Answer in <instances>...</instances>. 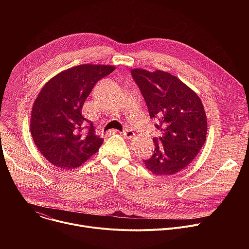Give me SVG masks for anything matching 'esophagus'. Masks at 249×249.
<instances>
[{"label": "esophagus", "instance_id": "obj_1", "mask_svg": "<svg viewBox=\"0 0 249 249\" xmlns=\"http://www.w3.org/2000/svg\"><path fill=\"white\" fill-rule=\"evenodd\" d=\"M121 134H122L125 138H127V139H132L133 137H135V133H134L132 130H126V131L122 132Z\"/></svg>", "mask_w": 249, "mask_h": 249}]
</instances>
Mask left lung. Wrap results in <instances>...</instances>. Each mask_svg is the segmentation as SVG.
<instances>
[{"label": "left lung", "instance_id": "1", "mask_svg": "<svg viewBox=\"0 0 249 249\" xmlns=\"http://www.w3.org/2000/svg\"><path fill=\"white\" fill-rule=\"evenodd\" d=\"M131 75L157 120L161 136L144 163L157 175H173L186 167L204 146L207 117L199 96L178 78L163 71L134 69Z\"/></svg>", "mask_w": 249, "mask_h": 249}]
</instances>
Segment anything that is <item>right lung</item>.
I'll use <instances>...</instances> for the list:
<instances>
[{"label": "right lung", "mask_w": 249, "mask_h": 249, "mask_svg": "<svg viewBox=\"0 0 249 249\" xmlns=\"http://www.w3.org/2000/svg\"><path fill=\"white\" fill-rule=\"evenodd\" d=\"M114 70L107 65H80L63 71L42 88L32 106L30 131L49 162L71 169L97 153L103 139L95 135L82 109L95 84Z\"/></svg>", "instance_id": "right-lung-1"}]
</instances>
